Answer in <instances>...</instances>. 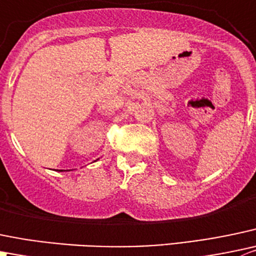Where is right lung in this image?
<instances>
[{"label": "right lung", "instance_id": "right-lung-1", "mask_svg": "<svg viewBox=\"0 0 256 256\" xmlns=\"http://www.w3.org/2000/svg\"><path fill=\"white\" fill-rule=\"evenodd\" d=\"M60 171H62V170H60Z\"/></svg>", "mask_w": 256, "mask_h": 256}]
</instances>
